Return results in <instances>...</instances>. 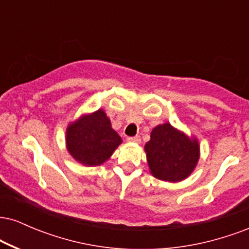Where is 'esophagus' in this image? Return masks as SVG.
<instances>
[{"label":"esophagus","mask_w":249,"mask_h":249,"mask_svg":"<svg viewBox=\"0 0 249 249\" xmlns=\"http://www.w3.org/2000/svg\"><path fill=\"white\" fill-rule=\"evenodd\" d=\"M127 142H141V137H139V136L127 137Z\"/></svg>","instance_id":"obj_1"}]
</instances>
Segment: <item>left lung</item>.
Here are the masks:
<instances>
[{"label":"left lung","mask_w":249,"mask_h":249,"mask_svg":"<svg viewBox=\"0 0 249 249\" xmlns=\"http://www.w3.org/2000/svg\"><path fill=\"white\" fill-rule=\"evenodd\" d=\"M145 152L151 173L157 179L177 182L186 179L199 160V144L196 139L165 123L151 132Z\"/></svg>","instance_id":"obj_1"}]
</instances>
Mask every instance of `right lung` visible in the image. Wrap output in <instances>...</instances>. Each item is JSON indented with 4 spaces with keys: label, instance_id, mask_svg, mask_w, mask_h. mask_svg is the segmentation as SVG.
Listing matches in <instances>:
<instances>
[{
    "label": "right lung",
    "instance_id": "right-lung-1",
    "mask_svg": "<svg viewBox=\"0 0 249 249\" xmlns=\"http://www.w3.org/2000/svg\"><path fill=\"white\" fill-rule=\"evenodd\" d=\"M122 142L103 110L82 116L67 130V147L83 165L98 166L107 161Z\"/></svg>",
    "mask_w": 249,
    "mask_h": 249
}]
</instances>
